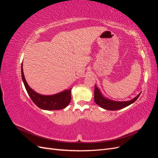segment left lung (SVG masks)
I'll list each match as a JSON object with an SVG mask.
<instances>
[{
	"instance_id": "obj_1",
	"label": "left lung",
	"mask_w": 158,
	"mask_h": 158,
	"mask_svg": "<svg viewBox=\"0 0 158 158\" xmlns=\"http://www.w3.org/2000/svg\"><path fill=\"white\" fill-rule=\"evenodd\" d=\"M141 94V93H140ZM140 94H138L136 97L134 99L127 102H116L113 101L109 99L105 98L102 94L100 92V90L98 88L96 85H95V90H94V101L95 103L98 104L99 106L109 111H116L121 109L125 108L131 104L135 102L136 100L140 96Z\"/></svg>"
}]
</instances>
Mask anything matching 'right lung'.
I'll use <instances>...</instances> for the list:
<instances>
[{
	"instance_id": "right-lung-1",
	"label": "right lung",
	"mask_w": 158,
	"mask_h": 158,
	"mask_svg": "<svg viewBox=\"0 0 158 158\" xmlns=\"http://www.w3.org/2000/svg\"><path fill=\"white\" fill-rule=\"evenodd\" d=\"M21 73L23 82L24 84L28 95L36 106L44 110H60L69 106L71 100V88L66 89L63 92L51 95H44L36 93L28 85L23 74L22 64Z\"/></svg>"
}]
</instances>
